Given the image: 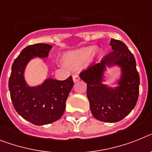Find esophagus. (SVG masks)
<instances>
[{
    "label": "esophagus",
    "mask_w": 152,
    "mask_h": 152,
    "mask_svg": "<svg viewBox=\"0 0 152 152\" xmlns=\"http://www.w3.org/2000/svg\"><path fill=\"white\" fill-rule=\"evenodd\" d=\"M72 80H73V82L76 83V82H78L79 80H80V76H79V75H77V74H75V75H73L72 76Z\"/></svg>",
    "instance_id": "1"
}]
</instances>
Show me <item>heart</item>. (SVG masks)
Here are the masks:
<instances>
[{
    "mask_svg": "<svg viewBox=\"0 0 152 152\" xmlns=\"http://www.w3.org/2000/svg\"><path fill=\"white\" fill-rule=\"evenodd\" d=\"M101 56V51L98 48H93L86 47L71 52H66L62 56V62L65 66L72 69H77L82 67L90 56V60H97Z\"/></svg>",
    "mask_w": 152,
    "mask_h": 152,
    "instance_id": "obj_1",
    "label": "heart"
}]
</instances>
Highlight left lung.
Wrapping results in <instances>:
<instances>
[{
  "instance_id": "1",
  "label": "left lung",
  "mask_w": 152,
  "mask_h": 152,
  "mask_svg": "<svg viewBox=\"0 0 152 152\" xmlns=\"http://www.w3.org/2000/svg\"><path fill=\"white\" fill-rule=\"evenodd\" d=\"M112 52L100 63L93 65L80 72V78L87 84L86 95L92 114L98 121L114 123L128 115L136 105L140 78L133 54L121 41L112 39ZM121 68L118 86L111 88L103 83L106 67Z\"/></svg>"
}]
</instances>
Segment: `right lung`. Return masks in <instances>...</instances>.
Masks as SVG:
<instances>
[{
    "label": "right lung",
    "instance_id": "1",
    "mask_svg": "<svg viewBox=\"0 0 152 152\" xmlns=\"http://www.w3.org/2000/svg\"><path fill=\"white\" fill-rule=\"evenodd\" d=\"M52 48L48 44L31 45L25 48L13 62L8 87L15 110L35 125H45L58 121L66 109V101L74 85L72 76L65 80H45L36 86L25 81L27 65L34 57L47 58Z\"/></svg>",
    "mask_w": 152,
    "mask_h": 152
}]
</instances>
